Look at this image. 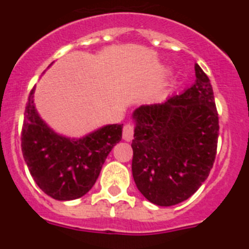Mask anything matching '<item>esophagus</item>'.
<instances>
[{
    "label": "esophagus",
    "instance_id": "1",
    "mask_svg": "<svg viewBox=\"0 0 249 249\" xmlns=\"http://www.w3.org/2000/svg\"><path fill=\"white\" fill-rule=\"evenodd\" d=\"M135 134V127L132 124H125L124 129H123V139L125 141H131L134 139Z\"/></svg>",
    "mask_w": 249,
    "mask_h": 249
}]
</instances>
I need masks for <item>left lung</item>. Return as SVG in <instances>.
Masks as SVG:
<instances>
[{"label":"left lung","instance_id":"left-lung-1","mask_svg":"<svg viewBox=\"0 0 249 249\" xmlns=\"http://www.w3.org/2000/svg\"><path fill=\"white\" fill-rule=\"evenodd\" d=\"M195 76L180 95L134 112L132 176L143 196L158 206L189 199L217 154L219 119L212 85L197 64Z\"/></svg>","mask_w":249,"mask_h":249}]
</instances>
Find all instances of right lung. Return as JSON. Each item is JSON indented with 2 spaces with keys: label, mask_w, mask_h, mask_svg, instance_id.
Listing matches in <instances>:
<instances>
[{
  "label": "right lung",
  "mask_w": 249,
  "mask_h": 249,
  "mask_svg": "<svg viewBox=\"0 0 249 249\" xmlns=\"http://www.w3.org/2000/svg\"><path fill=\"white\" fill-rule=\"evenodd\" d=\"M123 124H113L79 140L55 134L39 118L31 90L25 108L21 150L36 184L60 201L87 194L112 148L122 140Z\"/></svg>",
  "instance_id": "1"
}]
</instances>
